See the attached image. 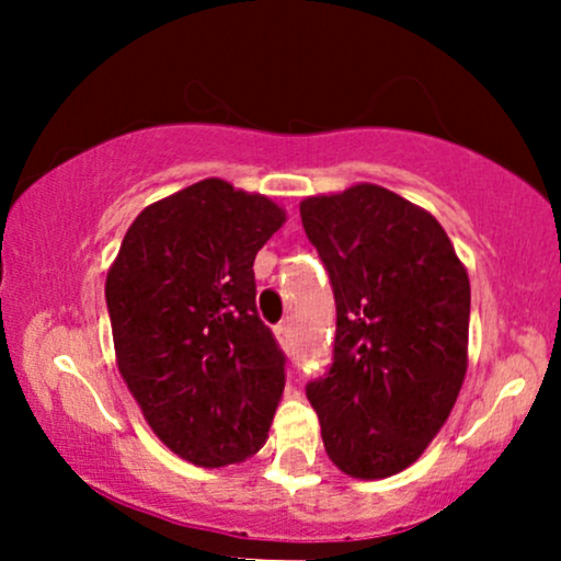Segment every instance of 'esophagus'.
Instances as JSON below:
<instances>
[{
    "label": "esophagus",
    "mask_w": 561,
    "mask_h": 561,
    "mask_svg": "<svg viewBox=\"0 0 561 561\" xmlns=\"http://www.w3.org/2000/svg\"><path fill=\"white\" fill-rule=\"evenodd\" d=\"M276 340H279L282 345L293 343V327H289V321H285V324L276 327Z\"/></svg>",
    "instance_id": "1"
}]
</instances>
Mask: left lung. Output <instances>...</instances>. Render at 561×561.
<instances>
[{
	"mask_svg": "<svg viewBox=\"0 0 561 561\" xmlns=\"http://www.w3.org/2000/svg\"><path fill=\"white\" fill-rule=\"evenodd\" d=\"M330 272L337 334L308 382L327 456L356 480L403 472L446 424L467 377L469 276L446 229L379 184L300 203Z\"/></svg>",
	"mask_w": 561,
	"mask_h": 561,
	"instance_id": "obj_1",
	"label": "left lung"
}]
</instances>
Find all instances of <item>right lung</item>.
<instances>
[{
	"mask_svg": "<svg viewBox=\"0 0 561 561\" xmlns=\"http://www.w3.org/2000/svg\"><path fill=\"white\" fill-rule=\"evenodd\" d=\"M287 214L224 179L147 205L105 282L115 364L160 440L214 469L259 454L285 353L255 311L253 261Z\"/></svg>",
	"mask_w": 561,
	"mask_h": 561,
	"instance_id": "obj_1",
	"label": "right lung"
}]
</instances>
